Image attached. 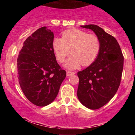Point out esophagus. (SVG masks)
Returning a JSON list of instances; mask_svg holds the SVG:
<instances>
[{
	"label": "esophagus",
	"instance_id": "obj_1",
	"mask_svg": "<svg viewBox=\"0 0 135 135\" xmlns=\"http://www.w3.org/2000/svg\"><path fill=\"white\" fill-rule=\"evenodd\" d=\"M75 74V72H70V71H67V72H66V75H67V76H70V75H74Z\"/></svg>",
	"mask_w": 135,
	"mask_h": 135
}]
</instances>
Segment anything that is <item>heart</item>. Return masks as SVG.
<instances>
[{
  "instance_id": "1",
  "label": "heart",
  "mask_w": 135,
  "mask_h": 135,
  "mask_svg": "<svg viewBox=\"0 0 135 135\" xmlns=\"http://www.w3.org/2000/svg\"><path fill=\"white\" fill-rule=\"evenodd\" d=\"M52 48L60 63L64 61L70 52L72 54L66 60L64 66L74 70L81 65L88 66L94 62L100 52V41L97 35L79 29H71L63 32L62 38L53 40Z\"/></svg>"
}]
</instances>
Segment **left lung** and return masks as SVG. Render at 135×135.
Masks as SVG:
<instances>
[{
    "label": "left lung",
    "mask_w": 135,
    "mask_h": 135,
    "mask_svg": "<svg viewBox=\"0 0 135 135\" xmlns=\"http://www.w3.org/2000/svg\"><path fill=\"white\" fill-rule=\"evenodd\" d=\"M90 29L100 41L97 59L88 67L77 73L79 83L77 97L89 109L101 108L115 95L119 87L124 57L117 40L96 25L80 26Z\"/></svg>",
    "instance_id": "1"
}]
</instances>
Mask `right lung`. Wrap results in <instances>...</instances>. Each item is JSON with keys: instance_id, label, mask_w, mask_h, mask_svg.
Listing matches in <instances>:
<instances>
[{"instance_id": "obj_1", "label": "right lung", "mask_w": 135, "mask_h": 135, "mask_svg": "<svg viewBox=\"0 0 135 135\" xmlns=\"http://www.w3.org/2000/svg\"><path fill=\"white\" fill-rule=\"evenodd\" d=\"M53 40L51 30L40 28L24 42L17 60L20 87L28 100L38 107L55 100L66 77L56 61Z\"/></svg>"}]
</instances>
